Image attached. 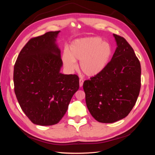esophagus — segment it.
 <instances>
[{
    "label": "esophagus",
    "mask_w": 155,
    "mask_h": 155,
    "mask_svg": "<svg viewBox=\"0 0 155 155\" xmlns=\"http://www.w3.org/2000/svg\"><path fill=\"white\" fill-rule=\"evenodd\" d=\"M83 85V80L82 79H79V87H82Z\"/></svg>",
    "instance_id": "34e87169"
}]
</instances>
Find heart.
I'll use <instances>...</instances> for the list:
<instances>
[{"instance_id":"1","label":"heart","mask_w":155,"mask_h":155,"mask_svg":"<svg viewBox=\"0 0 155 155\" xmlns=\"http://www.w3.org/2000/svg\"><path fill=\"white\" fill-rule=\"evenodd\" d=\"M111 53L110 46L100 37H87L73 41L69 52H63L62 61L70 71L76 68V61H79L81 72L87 76L94 77L105 68Z\"/></svg>"}]
</instances>
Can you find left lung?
Here are the masks:
<instances>
[{
    "instance_id": "left-lung-1",
    "label": "left lung",
    "mask_w": 155,
    "mask_h": 155,
    "mask_svg": "<svg viewBox=\"0 0 155 155\" xmlns=\"http://www.w3.org/2000/svg\"><path fill=\"white\" fill-rule=\"evenodd\" d=\"M113 35L117 48L111 61L83 85L88 109L101 123L125 118L137 102L141 87V66L134 50L123 37Z\"/></svg>"
}]
</instances>
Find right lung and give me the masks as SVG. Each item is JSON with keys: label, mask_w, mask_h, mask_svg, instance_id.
<instances>
[{"label": "right lung", "mask_w": 155, "mask_h": 155, "mask_svg": "<svg viewBox=\"0 0 155 155\" xmlns=\"http://www.w3.org/2000/svg\"><path fill=\"white\" fill-rule=\"evenodd\" d=\"M60 31L30 39L14 65L13 83L21 109L33 124L59 123L79 87L76 74H63L61 51L55 41Z\"/></svg>", "instance_id": "1"}]
</instances>
